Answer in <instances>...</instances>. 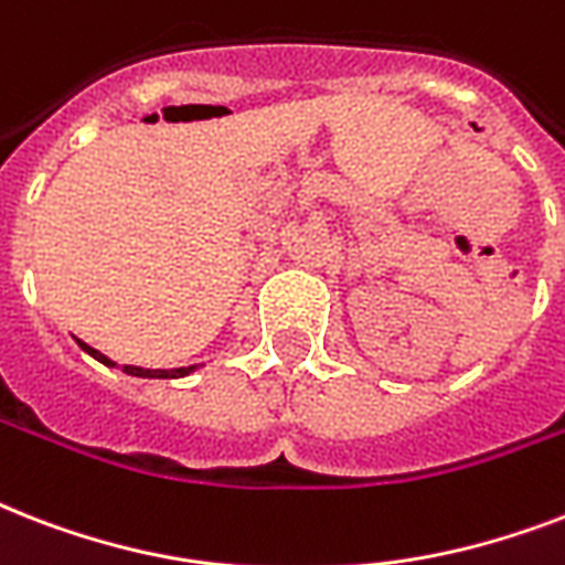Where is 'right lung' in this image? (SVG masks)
Instances as JSON below:
<instances>
[{
  "label": "right lung",
  "mask_w": 565,
  "mask_h": 565,
  "mask_svg": "<svg viewBox=\"0 0 565 565\" xmlns=\"http://www.w3.org/2000/svg\"><path fill=\"white\" fill-rule=\"evenodd\" d=\"M75 343L82 345L84 352L90 354L93 361L105 363V366H117V361H110L108 354L96 352L93 345L82 343V340H75ZM195 370H199V366H181V370H143V366H128V363L122 366V372H126V375H135V377H184V375H190V372H195Z\"/></svg>",
  "instance_id": "add662e5"
}]
</instances>
